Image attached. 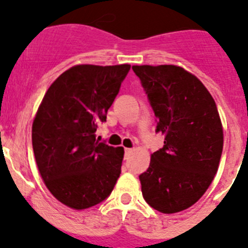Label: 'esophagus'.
Listing matches in <instances>:
<instances>
[{"mask_svg":"<svg viewBox=\"0 0 248 248\" xmlns=\"http://www.w3.org/2000/svg\"><path fill=\"white\" fill-rule=\"evenodd\" d=\"M131 151H133V149L125 148V157H128V156H129V154H130Z\"/></svg>","mask_w":248,"mask_h":248,"instance_id":"esophagus-1","label":"esophagus"}]
</instances>
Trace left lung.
Instances as JSON below:
<instances>
[{
    "mask_svg": "<svg viewBox=\"0 0 248 248\" xmlns=\"http://www.w3.org/2000/svg\"><path fill=\"white\" fill-rule=\"evenodd\" d=\"M164 134L139 176L146 202L175 214L198 202L218 170L223 129L217 107L198 77L174 64L133 65Z\"/></svg>",
    "mask_w": 248,
    "mask_h": 248,
    "instance_id": "1",
    "label": "left lung"
}]
</instances>
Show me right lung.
Wrapping results in <instances>:
<instances>
[{
  "label": "right lung",
  "mask_w": 248,
  "mask_h": 248,
  "mask_svg": "<svg viewBox=\"0 0 248 248\" xmlns=\"http://www.w3.org/2000/svg\"><path fill=\"white\" fill-rule=\"evenodd\" d=\"M130 65L77 64L46 92L32 124L37 168L50 194L73 210L108 198L120 176L124 148L95 140L100 122Z\"/></svg>",
  "instance_id": "right-lung-1"
}]
</instances>
